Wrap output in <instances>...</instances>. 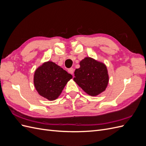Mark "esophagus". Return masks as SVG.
<instances>
[{"instance_id":"34e87169","label":"esophagus","mask_w":146,"mask_h":146,"mask_svg":"<svg viewBox=\"0 0 146 146\" xmlns=\"http://www.w3.org/2000/svg\"><path fill=\"white\" fill-rule=\"evenodd\" d=\"M74 72V69H73V68H72L68 69V72H69V74H70L73 75Z\"/></svg>"}]
</instances>
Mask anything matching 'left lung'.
I'll use <instances>...</instances> for the list:
<instances>
[{
	"label": "left lung",
	"instance_id": "left-lung-1",
	"mask_svg": "<svg viewBox=\"0 0 146 146\" xmlns=\"http://www.w3.org/2000/svg\"><path fill=\"white\" fill-rule=\"evenodd\" d=\"M80 66L74 72V82L90 96H96L104 92L109 82L106 65L91 57H85L80 61Z\"/></svg>",
	"mask_w": 146,
	"mask_h": 146
}]
</instances>
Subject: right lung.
<instances>
[{
    "mask_svg": "<svg viewBox=\"0 0 146 146\" xmlns=\"http://www.w3.org/2000/svg\"><path fill=\"white\" fill-rule=\"evenodd\" d=\"M72 78V75L60 66L48 61L35 70L33 83L38 94L52 101L58 98Z\"/></svg>",
    "mask_w": 146,
    "mask_h": 146,
    "instance_id": "obj_1",
    "label": "right lung"
}]
</instances>
